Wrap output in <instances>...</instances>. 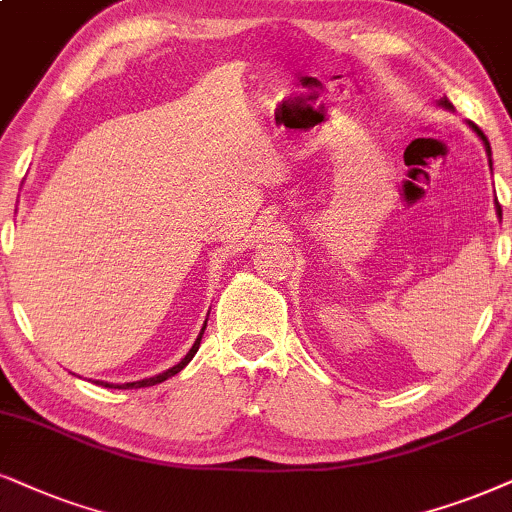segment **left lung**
Returning a JSON list of instances; mask_svg holds the SVG:
<instances>
[{"label":"left lung","mask_w":512,"mask_h":512,"mask_svg":"<svg viewBox=\"0 0 512 512\" xmlns=\"http://www.w3.org/2000/svg\"><path fill=\"white\" fill-rule=\"evenodd\" d=\"M437 106H442V108H446V111H454V106H451V103H449V99H439V103H437ZM468 125H470V129H472V132H475V134H477V137H480V139H482V144H484V148H487V155H489V165H491V146H489V141H487V137H484V132H482V129H480V127H477V125H472V122H468ZM496 212H498V217H501V205H498V203H496Z\"/></svg>","instance_id":"8db88e82"}]
</instances>
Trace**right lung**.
Masks as SVG:
<instances>
[{
  "mask_svg": "<svg viewBox=\"0 0 512 512\" xmlns=\"http://www.w3.org/2000/svg\"><path fill=\"white\" fill-rule=\"evenodd\" d=\"M205 326H208V321L203 323V328H200V333H198V338H196V342H193V347L189 349V354H186L184 359L179 361L177 366H172V368H167V371H163V373H158V375H153V378H144V380H137V383H125V385H118V387H122V390H134V387H151V385H158V383H163V380H167V378H172V375H177L181 368H184L186 364H189V361L196 357V352H198V347H200V340H203V333H205ZM103 387H113L111 383H101Z\"/></svg>",
  "mask_w": 512,
  "mask_h": 512,
  "instance_id": "add662e5",
  "label": "right lung"
}]
</instances>
